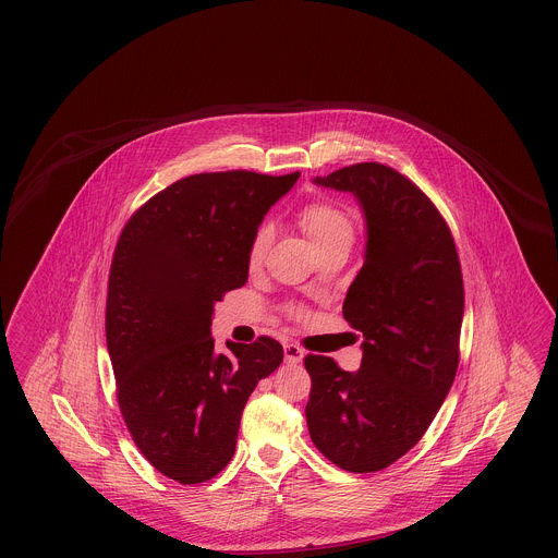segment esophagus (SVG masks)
<instances>
[{
	"label": "esophagus",
	"instance_id": "esophagus-1",
	"mask_svg": "<svg viewBox=\"0 0 558 558\" xmlns=\"http://www.w3.org/2000/svg\"><path fill=\"white\" fill-rule=\"evenodd\" d=\"M284 360H287V364H291V366L299 364V362L303 360V349L299 345H292V343L284 345Z\"/></svg>",
	"mask_w": 558,
	"mask_h": 558
}]
</instances>
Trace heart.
I'll return each instance as SVG.
<instances>
[{"mask_svg": "<svg viewBox=\"0 0 558 558\" xmlns=\"http://www.w3.org/2000/svg\"><path fill=\"white\" fill-rule=\"evenodd\" d=\"M299 228L310 236L319 255L335 248V246H351L355 236V219L351 211L337 201L330 198H316L305 203L296 211ZM271 244V230L266 223H262L246 246V266L251 269L264 266L267 248ZM289 314L299 318L303 316L301 307H289Z\"/></svg>", "mask_w": 558, "mask_h": 558, "instance_id": "b5f03b06", "label": "heart"}]
</instances>
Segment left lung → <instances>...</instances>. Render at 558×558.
<instances>
[{
    "label": "left lung",
    "instance_id": "left-lung-1",
    "mask_svg": "<svg viewBox=\"0 0 558 558\" xmlns=\"http://www.w3.org/2000/svg\"><path fill=\"white\" fill-rule=\"evenodd\" d=\"M353 192L368 221L366 262L343 318L364 335L357 372L305 355L314 446L349 473H376L412 450L450 391L460 360L464 282L450 226L421 187L383 162L316 180Z\"/></svg>",
    "mask_w": 558,
    "mask_h": 558
}]
</instances>
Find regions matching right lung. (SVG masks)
<instances>
[{"label":"right lung","instance_id":"obj_1","mask_svg":"<svg viewBox=\"0 0 558 558\" xmlns=\"http://www.w3.org/2000/svg\"><path fill=\"white\" fill-rule=\"evenodd\" d=\"M299 171L196 173L148 198L117 240L107 345L117 401L144 458L182 485L219 475L240 416L284 357L271 337L215 353V303L248 278L246 246Z\"/></svg>","mask_w":558,"mask_h":558}]
</instances>
